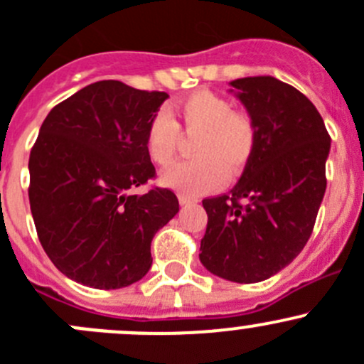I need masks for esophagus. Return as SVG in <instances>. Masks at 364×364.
<instances>
[{
    "label": "esophagus",
    "instance_id": "esophagus-1",
    "mask_svg": "<svg viewBox=\"0 0 364 364\" xmlns=\"http://www.w3.org/2000/svg\"><path fill=\"white\" fill-rule=\"evenodd\" d=\"M178 201H181V205H189V203H196L198 200L186 196V194H178Z\"/></svg>",
    "mask_w": 364,
    "mask_h": 364
}]
</instances>
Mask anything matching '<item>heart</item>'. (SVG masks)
I'll return each mask as SVG.
<instances>
[{
	"label": "heart",
	"instance_id": "1",
	"mask_svg": "<svg viewBox=\"0 0 364 364\" xmlns=\"http://www.w3.org/2000/svg\"><path fill=\"white\" fill-rule=\"evenodd\" d=\"M175 114L187 134H196L194 159L178 164L163 175V183L183 194H201L242 173L257 146V125L251 114L233 109L226 97L200 90L175 106ZM181 127L166 109L149 122L145 145L157 166L173 164L181 145Z\"/></svg>",
	"mask_w": 364,
	"mask_h": 364
}]
</instances>
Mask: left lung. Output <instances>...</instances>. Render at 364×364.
<instances>
[{
  "mask_svg": "<svg viewBox=\"0 0 364 364\" xmlns=\"http://www.w3.org/2000/svg\"><path fill=\"white\" fill-rule=\"evenodd\" d=\"M230 86L255 120L257 146L230 194L203 200L200 262L228 282L258 283L308 242L326 193L331 138L311 100L294 86L272 75Z\"/></svg>",
  "mask_w": 364,
  "mask_h": 364,
  "instance_id": "obj_1",
  "label": "left lung"
}]
</instances>
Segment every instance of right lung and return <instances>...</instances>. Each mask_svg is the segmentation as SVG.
Listing matches in <instances>:
<instances>
[{"instance_id":"right-lung-1","label":"right lung","mask_w":364,"mask_h":364,"mask_svg":"<svg viewBox=\"0 0 364 364\" xmlns=\"http://www.w3.org/2000/svg\"><path fill=\"white\" fill-rule=\"evenodd\" d=\"M107 79L53 107L30 154V207L42 247L67 278L114 290L152 265L150 244L178 212L173 191L129 189L156 177L149 122L168 99Z\"/></svg>"}]
</instances>
